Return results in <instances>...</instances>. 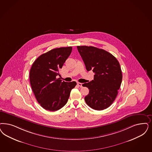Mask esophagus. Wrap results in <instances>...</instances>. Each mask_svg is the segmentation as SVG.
Here are the masks:
<instances>
[{
    "label": "esophagus",
    "mask_w": 152,
    "mask_h": 152,
    "mask_svg": "<svg viewBox=\"0 0 152 152\" xmlns=\"http://www.w3.org/2000/svg\"><path fill=\"white\" fill-rule=\"evenodd\" d=\"M77 85H78L79 86H80V88L83 86V84H82V83H77Z\"/></svg>",
    "instance_id": "esophagus-1"
}]
</instances>
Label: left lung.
Here are the masks:
<instances>
[{
	"mask_svg": "<svg viewBox=\"0 0 152 152\" xmlns=\"http://www.w3.org/2000/svg\"><path fill=\"white\" fill-rule=\"evenodd\" d=\"M77 48L87 71L95 73L94 80L83 84L89 90L85 102L95 110L106 109L114 102L120 88L122 75L120 63L103 49L91 46Z\"/></svg>",
	"mask_w": 152,
	"mask_h": 152,
	"instance_id": "8db88e82",
	"label": "left lung"
}]
</instances>
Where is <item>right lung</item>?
<instances>
[{"label": "right lung", "mask_w": 152, "mask_h": 152, "mask_svg": "<svg viewBox=\"0 0 152 152\" xmlns=\"http://www.w3.org/2000/svg\"><path fill=\"white\" fill-rule=\"evenodd\" d=\"M72 48H59L42 54L35 61L30 71L32 90L37 102L49 111L59 110L68 101L75 81H62L59 71L72 52Z\"/></svg>", "instance_id": "right-lung-1"}]
</instances>
